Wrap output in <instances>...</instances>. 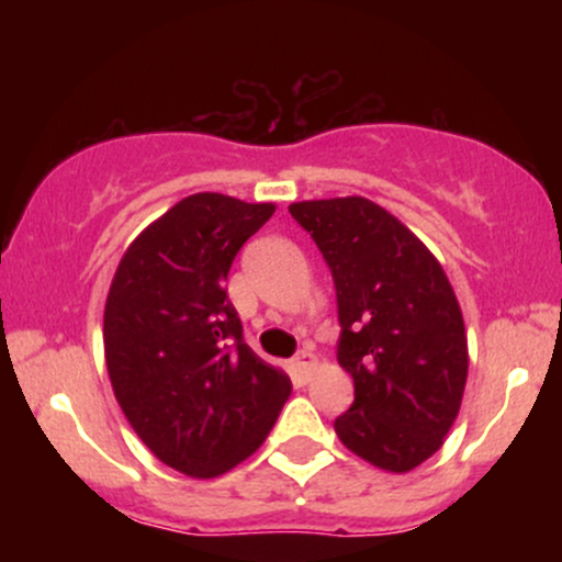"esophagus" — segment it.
I'll use <instances>...</instances> for the list:
<instances>
[{"instance_id": "esophagus-1", "label": "esophagus", "mask_w": 562, "mask_h": 562, "mask_svg": "<svg viewBox=\"0 0 562 562\" xmlns=\"http://www.w3.org/2000/svg\"><path fill=\"white\" fill-rule=\"evenodd\" d=\"M314 364H317V359H314L312 351H299V353H295L293 370H295V375H299V378L303 380V383H306V380L312 378Z\"/></svg>"}]
</instances>
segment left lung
Returning a JSON list of instances; mask_svg holds the SVG:
<instances>
[{
  "instance_id": "1",
  "label": "left lung",
  "mask_w": 562,
  "mask_h": 562,
  "mask_svg": "<svg viewBox=\"0 0 562 562\" xmlns=\"http://www.w3.org/2000/svg\"><path fill=\"white\" fill-rule=\"evenodd\" d=\"M290 216L335 282L338 362L353 378L335 434L375 468L406 473L441 449L462 404L468 338L454 290L436 256L372 200H303Z\"/></svg>"
}]
</instances>
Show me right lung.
Here are the masks:
<instances>
[{
	"label": "right lung",
	"mask_w": 562,
	"mask_h": 562,
	"mask_svg": "<svg viewBox=\"0 0 562 562\" xmlns=\"http://www.w3.org/2000/svg\"><path fill=\"white\" fill-rule=\"evenodd\" d=\"M272 203L198 192L126 248L105 303V362L128 425L164 465L214 479L269 436L290 378L250 351L232 261Z\"/></svg>",
	"instance_id": "right-lung-1"
}]
</instances>
